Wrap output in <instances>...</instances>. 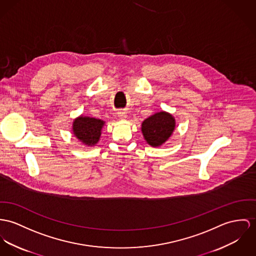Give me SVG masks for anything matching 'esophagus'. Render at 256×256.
Segmentation results:
<instances>
[{
    "mask_svg": "<svg viewBox=\"0 0 256 256\" xmlns=\"http://www.w3.org/2000/svg\"><path fill=\"white\" fill-rule=\"evenodd\" d=\"M118 118H122V120H124V118H126V112H118Z\"/></svg>",
    "mask_w": 256,
    "mask_h": 256,
    "instance_id": "1",
    "label": "esophagus"
}]
</instances>
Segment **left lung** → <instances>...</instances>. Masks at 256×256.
Returning a JSON list of instances; mask_svg holds the SVG:
<instances>
[{
  "label": "left lung",
  "mask_w": 256,
  "mask_h": 256,
  "mask_svg": "<svg viewBox=\"0 0 256 256\" xmlns=\"http://www.w3.org/2000/svg\"><path fill=\"white\" fill-rule=\"evenodd\" d=\"M176 128V118L172 114L162 111L143 120L141 132L144 139L152 147L164 144Z\"/></svg>",
  "instance_id": "1"
}]
</instances>
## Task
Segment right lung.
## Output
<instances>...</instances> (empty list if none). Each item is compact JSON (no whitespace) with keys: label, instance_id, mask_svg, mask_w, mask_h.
<instances>
[{"label":"right lung","instance_id":"add662e5","mask_svg":"<svg viewBox=\"0 0 256 256\" xmlns=\"http://www.w3.org/2000/svg\"><path fill=\"white\" fill-rule=\"evenodd\" d=\"M105 122L99 118L80 116L73 122V134L82 144L94 146L99 141Z\"/></svg>","mask_w":256,"mask_h":256}]
</instances>
